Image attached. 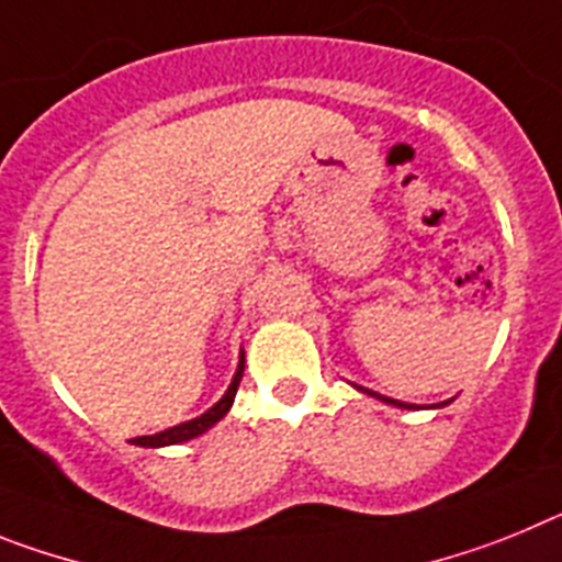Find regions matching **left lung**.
Masks as SVG:
<instances>
[{"label": "left lung", "instance_id": "left-lung-1", "mask_svg": "<svg viewBox=\"0 0 562 562\" xmlns=\"http://www.w3.org/2000/svg\"><path fill=\"white\" fill-rule=\"evenodd\" d=\"M356 390H362V393H368V396L379 398V402H384V404H393V407H402V409H416V404H407V402H396V398L379 396V393H373V390H364V387H359V384H356ZM443 404H450V402H443ZM436 407H441V404H436Z\"/></svg>", "mask_w": 562, "mask_h": 562}]
</instances>
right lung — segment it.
<instances>
[{
    "label": "right lung",
    "instance_id": "1",
    "mask_svg": "<svg viewBox=\"0 0 562 562\" xmlns=\"http://www.w3.org/2000/svg\"><path fill=\"white\" fill-rule=\"evenodd\" d=\"M243 368H246V356L240 353V364H237V373H234L232 384H228V390L223 393V398L214 407H209L203 416L192 418V422H183L178 424V427H169L164 429V432H155V436H138L133 438L135 447H169V443H183V441H192V438L203 436L209 427H214V424L221 422L223 416H226L228 409H232L234 404V396H237V387H240V379H243Z\"/></svg>",
    "mask_w": 562,
    "mask_h": 562
}]
</instances>
